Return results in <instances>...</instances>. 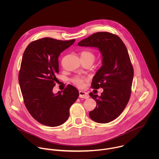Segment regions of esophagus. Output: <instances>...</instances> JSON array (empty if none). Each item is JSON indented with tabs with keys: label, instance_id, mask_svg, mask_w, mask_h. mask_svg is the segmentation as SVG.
<instances>
[{
	"label": "esophagus",
	"instance_id": "34e87169",
	"mask_svg": "<svg viewBox=\"0 0 159 159\" xmlns=\"http://www.w3.org/2000/svg\"><path fill=\"white\" fill-rule=\"evenodd\" d=\"M79 97L84 99H87L89 98V94L87 93H85L83 90H80L79 91Z\"/></svg>",
	"mask_w": 159,
	"mask_h": 159
}]
</instances>
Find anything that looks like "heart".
Returning <instances> with one entry per match:
<instances>
[{
	"mask_svg": "<svg viewBox=\"0 0 159 159\" xmlns=\"http://www.w3.org/2000/svg\"><path fill=\"white\" fill-rule=\"evenodd\" d=\"M80 57L81 59L83 60H91L94 61L95 59L94 53L89 50H84L82 51L80 53ZM84 80L85 79L82 77H75L72 79V83L78 87H82Z\"/></svg>",
	"mask_w": 159,
	"mask_h": 159,
	"instance_id": "1",
	"label": "heart"
}]
</instances>
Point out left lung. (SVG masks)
Returning <instances> with one entry per match:
<instances>
[{"label": "left lung", "mask_w": 159, "mask_h": 159, "mask_svg": "<svg viewBox=\"0 0 159 159\" xmlns=\"http://www.w3.org/2000/svg\"><path fill=\"white\" fill-rule=\"evenodd\" d=\"M78 44L98 48L102 53V65L93 77L91 87L104 90L101 96L89 93L96 102L89 116L99 123H109L121 114L131 93L134 72L127 48L118 36L109 32L94 33Z\"/></svg>", "instance_id": "1"}]
</instances>
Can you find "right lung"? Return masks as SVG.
Instances as JSON below:
<instances>
[{"label":"right lung","instance_id":"add662e5","mask_svg":"<svg viewBox=\"0 0 159 159\" xmlns=\"http://www.w3.org/2000/svg\"><path fill=\"white\" fill-rule=\"evenodd\" d=\"M75 41L44 38L30 43L23 53L19 72L21 93L28 112L42 125L55 127L63 124L79 98L78 90L72 85L56 94L52 91L58 80V58Z\"/></svg>","mask_w":159,"mask_h":159}]
</instances>
